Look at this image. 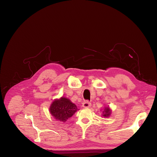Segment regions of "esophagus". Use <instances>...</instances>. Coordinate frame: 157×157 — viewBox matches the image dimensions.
<instances>
[{
  "mask_svg": "<svg viewBox=\"0 0 157 157\" xmlns=\"http://www.w3.org/2000/svg\"><path fill=\"white\" fill-rule=\"evenodd\" d=\"M82 106H83V107H85V108H88L91 106V103L88 101L86 100L82 103Z\"/></svg>",
  "mask_w": 157,
  "mask_h": 157,
  "instance_id": "1",
  "label": "esophagus"
}]
</instances>
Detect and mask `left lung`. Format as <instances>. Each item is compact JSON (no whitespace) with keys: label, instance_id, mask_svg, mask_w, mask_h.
<instances>
[{"label":"left lung","instance_id":"obj_1","mask_svg":"<svg viewBox=\"0 0 157 157\" xmlns=\"http://www.w3.org/2000/svg\"><path fill=\"white\" fill-rule=\"evenodd\" d=\"M110 114V110L109 107H106L103 112V117H109Z\"/></svg>","mask_w":157,"mask_h":157}]
</instances>
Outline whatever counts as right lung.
Masks as SVG:
<instances>
[{
	"label": "right lung",
	"mask_w": 157,
	"mask_h": 157,
	"mask_svg": "<svg viewBox=\"0 0 157 157\" xmlns=\"http://www.w3.org/2000/svg\"><path fill=\"white\" fill-rule=\"evenodd\" d=\"M77 110V107L69 99L62 97L53 101L50 106V113L57 120L66 122Z\"/></svg>",
	"instance_id": "1"
}]
</instances>
